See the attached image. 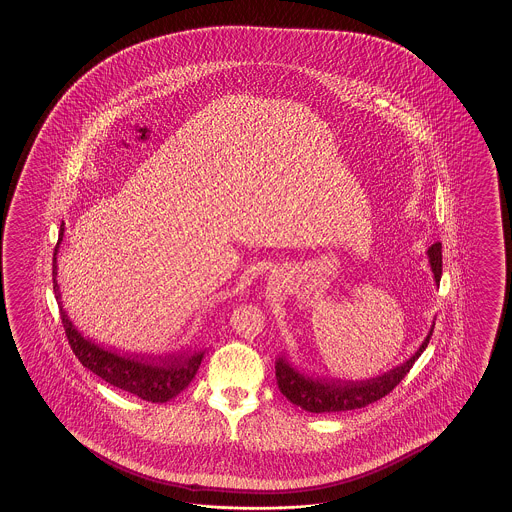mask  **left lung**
Returning a JSON list of instances; mask_svg holds the SVG:
<instances>
[{
  "label": "left lung",
  "mask_w": 512,
  "mask_h": 512,
  "mask_svg": "<svg viewBox=\"0 0 512 512\" xmlns=\"http://www.w3.org/2000/svg\"><path fill=\"white\" fill-rule=\"evenodd\" d=\"M430 269L434 274L435 285L441 282L443 274V260H441V243L437 241L426 251ZM435 322H432L430 331L426 335L423 344L417 348L414 355L403 364L395 366L392 370L384 371L381 375H375L370 379L360 381H346V379H331L320 377L315 373H305L298 366H294L293 360L282 353L276 359V382L280 392L287 397V401L300 406L305 412L313 414H333V412H348L359 410L368 404L375 403L384 395L392 392L393 388L403 381L406 373L412 370L415 360L421 357L425 351L430 337L434 333Z\"/></svg>",
  "instance_id": "obj_1"
}]
</instances>
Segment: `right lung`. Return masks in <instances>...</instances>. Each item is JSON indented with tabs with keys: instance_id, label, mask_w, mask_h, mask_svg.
<instances>
[{
	"instance_id": "obj_1",
	"label": "right lung",
	"mask_w": 512,
	"mask_h": 512,
	"mask_svg": "<svg viewBox=\"0 0 512 512\" xmlns=\"http://www.w3.org/2000/svg\"><path fill=\"white\" fill-rule=\"evenodd\" d=\"M66 223L62 221L55 254H53V289L56 302L60 307V315L66 329L67 340L73 348L82 366L93 371L102 381L119 388L122 392L133 393L142 401L148 403H168L196 377L205 355V349L192 346L177 349L172 353H135V351H120L98 344L91 337H84L73 320L67 315L62 304V293L58 285V252L60 243L64 240Z\"/></svg>"
}]
</instances>
